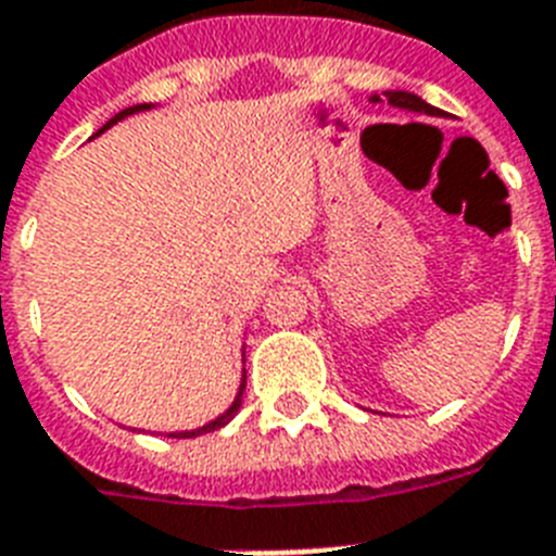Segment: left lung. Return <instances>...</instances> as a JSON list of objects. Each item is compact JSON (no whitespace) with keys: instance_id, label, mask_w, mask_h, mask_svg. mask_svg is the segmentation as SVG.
Listing matches in <instances>:
<instances>
[{"instance_id":"obj_1","label":"left lung","mask_w":556,"mask_h":556,"mask_svg":"<svg viewBox=\"0 0 556 556\" xmlns=\"http://www.w3.org/2000/svg\"><path fill=\"white\" fill-rule=\"evenodd\" d=\"M381 98H384L390 106H395V110L418 112V115H444L438 106L427 104L421 96H415V92H407V90H387L381 92V96H370V101H381Z\"/></svg>"}]
</instances>
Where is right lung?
Returning a JSON list of instances; mask_svg holds the SVG:
<instances>
[{"label":"right lung","mask_w":556,"mask_h":556,"mask_svg":"<svg viewBox=\"0 0 556 556\" xmlns=\"http://www.w3.org/2000/svg\"><path fill=\"white\" fill-rule=\"evenodd\" d=\"M152 106H155V104H135V106H127V110H121L118 115H115V118L106 121L104 127L98 129V132L92 135V138H98V135H101V132H106V129H110L112 124H118V121L129 118V115H135V112L152 110ZM242 365H245V353H242ZM242 390H245V367H242V379H240V387H237L235 401L228 404L226 413H220V415H217V418H212V421L203 424V427H198V429H177V432H166V438H198V435H206V432H214V429L226 427V424L231 421V418H235L237 413H240V407H242Z\"/></svg>","instance_id":"1"}]
</instances>
